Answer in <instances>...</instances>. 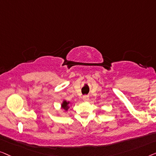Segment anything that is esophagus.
I'll return each instance as SVG.
<instances>
[{
	"instance_id": "1",
	"label": "esophagus",
	"mask_w": 156,
	"mask_h": 156,
	"mask_svg": "<svg viewBox=\"0 0 156 156\" xmlns=\"http://www.w3.org/2000/svg\"><path fill=\"white\" fill-rule=\"evenodd\" d=\"M89 98H90L89 95H84L83 97V100L84 102H87V101L89 100Z\"/></svg>"
}]
</instances>
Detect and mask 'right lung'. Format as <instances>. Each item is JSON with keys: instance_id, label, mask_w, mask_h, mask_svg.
Wrapping results in <instances>:
<instances>
[{"instance_id": "obj_1", "label": "right lung", "mask_w": 156, "mask_h": 156, "mask_svg": "<svg viewBox=\"0 0 156 156\" xmlns=\"http://www.w3.org/2000/svg\"><path fill=\"white\" fill-rule=\"evenodd\" d=\"M70 104H71V102L69 101L63 100L61 105V108L65 111H68L70 108Z\"/></svg>"}]
</instances>
